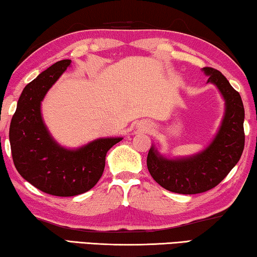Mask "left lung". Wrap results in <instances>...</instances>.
<instances>
[{
  "instance_id": "8db88e82",
  "label": "left lung",
  "mask_w": 257,
  "mask_h": 257,
  "mask_svg": "<svg viewBox=\"0 0 257 257\" xmlns=\"http://www.w3.org/2000/svg\"><path fill=\"white\" fill-rule=\"evenodd\" d=\"M211 82L218 87L225 100V115L215 139L196 156L166 159L150 148L147 166L154 180L166 190L195 195L211 190L223 180L241 157L245 147L243 109L241 96L228 79L212 67L203 69Z\"/></svg>"
}]
</instances>
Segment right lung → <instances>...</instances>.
I'll return each instance as SVG.
<instances>
[{
	"label": "right lung",
	"instance_id": "obj_1",
	"mask_svg": "<svg viewBox=\"0 0 257 257\" xmlns=\"http://www.w3.org/2000/svg\"><path fill=\"white\" fill-rule=\"evenodd\" d=\"M71 60L58 61L27 84L10 123L14 164L23 178L45 193L81 195L93 188L103 173L107 151L121 138L98 139L68 150L50 137L41 116V101Z\"/></svg>",
	"mask_w": 257,
	"mask_h": 257
}]
</instances>
